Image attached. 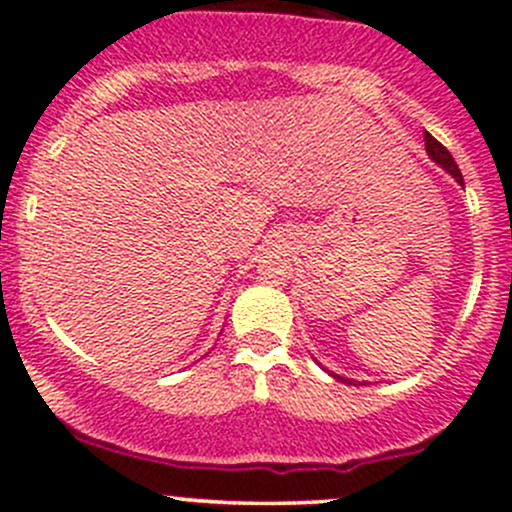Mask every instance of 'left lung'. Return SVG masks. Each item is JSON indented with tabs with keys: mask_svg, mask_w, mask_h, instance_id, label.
<instances>
[{
	"mask_svg": "<svg viewBox=\"0 0 512 512\" xmlns=\"http://www.w3.org/2000/svg\"><path fill=\"white\" fill-rule=\"evenodd\" d=\"M423 141H426V151H428V156H431L433 160H436L438 165H443V168H446L448 173H451L453 178H456L458 183L463 185V175H461V170H458L456 160H453L451 153L446 151V146H441V143H438L436 138L431 136V133H426V136H423ZM337 379H339V381H349V379H342V376H337ZM349 384H352V381H349Z\"/></svg>",
	"mask_w": 512,
	"mask_h": 512,
	"instance_id": "obj_1",
	"label": "left lung"
}]
</instances>
